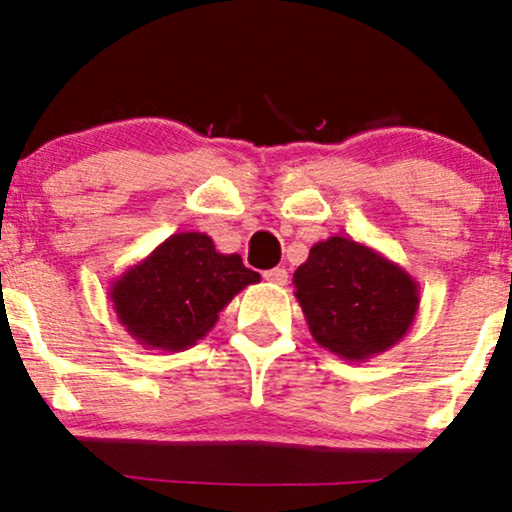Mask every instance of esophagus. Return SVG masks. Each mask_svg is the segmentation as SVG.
Wrapping results in <instances>:
<instances>
[{"label":"esophagus","instance_id":"1","mask_svg":"<svg viewBox=\"0 0 512 512\" xmlns=\"http://www.w3.org/2000/svg\"><path fill=\"white\" fill-rule=\"evenodd\" d=\"M263 279H265V282H270V284L284 286L286 282H289V272H286L284 268H272V270L263 272Z\"/></svg>","mask_w":512,"mask_h":512}]
</instances>
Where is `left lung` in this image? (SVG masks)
<instances>
[{
    "instance_id": "1",
    "label": "left lung",
    "mask_w": 512,
    "mask_h": 512,
    "mask_svg": "<svg viewBox=\"0 0 512 512\" xmlns=\"http://www.w3.org/2000/svg\"><path fill=\"white\" fill-rule=\"evenodd\" d=\"M312 338L349 363H363L405 338L419 310L410 272L368 244L333 235L293 272Z\"/></svg>"
}]
</instances>
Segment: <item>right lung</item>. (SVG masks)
<instances>
[{"instance_id": "add662e5", "label": "right lung", "mask_w": 512, "mask_h": 512, "mask_svg": "<svg viewBox=\"0 0 512 512\" xmlns=\"http://www.w3.org/2000/svg\"><path fill=\"white\" fill-rule=\"evenodd\" d=\"M261 275L240 254L216 251L205 233H174L109 284L118 324L146 349L184 352L212 331L219 312Z\"/></svg>"}]
</instances>
